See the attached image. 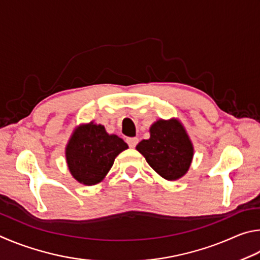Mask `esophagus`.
<instances>
[{
	"instance_id": "obj_1",
	"label": "esophagus",
	"mask_w": 260,
	"mask_h": 260,
	"mask_svg": "<svg viewBox=\"0 0 260 260\" xmlns=\"http://www.w3.org/2000/svg\"><path fill=\"white\" fill-rule=\"evenodd\" d=\"M138 138H127L126 139V143H127V145H129V146L131 147V148H135L136 146H137V144H138Z\"/></svg>"
}]
</instances>
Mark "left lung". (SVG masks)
I'll return each instance as SVG.
<instances>
[{"instance_id":"left-lung-1","label":"left lung","mask_w":260,"mask_h":260,"mask_svg":"<svg viewBox=\"0 0 260 260\" xmlns=\"http://www.w3.org/2000/svg\"><path fill=\"white\" fill-rule=\"evenodd\" d=\"M151 137L137 145V151L158 175L177 180L187 172L193 158L192 143L177 120H158L149 129Z\"/></svg>"}]
</instances>
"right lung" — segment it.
<instances>
[{
  "label": "right lung",
  "mask_w": 260,
  "mask_h": 260,
  "mask_svg": "<svg viewBox=\"0 0 260 260\" xmlns=\"http://www.w3.org/2000/svg\"><path fill=\"white\" fill-rule=\"evenodd\" d=\"M126 148L123 139L91 122L75 130L70 139L66 148L68 169L79 183L94 185L104 179L115 157Z\"/></svg>",
  "instance_id": "right-lung-1"
}]
</instances>
